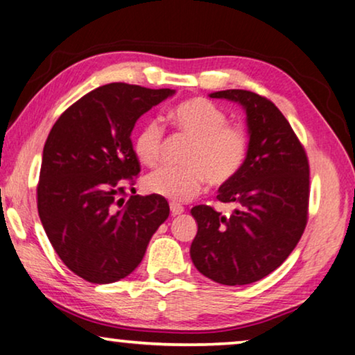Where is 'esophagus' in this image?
I'll return each mask as SVG.
<instances>
[{"label": "esophagus", "instance_id": "esophagus-1", "mask_svg": "<svg viewBox=\"0 0 355 355\" xmlns=\"http://www.w3.org/2000/svg\"><path fill=\"white\" fill-rule=\"evenodd\" d=\"M171 212H172V216H182V214L184 212V207L178 202H171Z\"/></svg>", "mask_w": 355, "mask_h": 355}]
</instances>
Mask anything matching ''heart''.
Masks as SVG:
<instances>
[{
	"mask_svg": "<svg viewBox=\"0 0 355 355\" xmlns=\"http://www.w3.org/2000/svg\"><path fill=\"white\" fill-rule=\"evenodd\" d=\"M173 127L191 139L184 167H162L144 178V188L175 202L196 198L209 182L222 187L239 175L249 154V133L241 123L228 122L227 112L196 96L184 99L168 112ZM166 144V128L159 119H148L133 138V153L144 166H157Z\"/></svg>",
	"mask_w": 355,
	"mask_h": 355,
	"instance_id": "1",
	"label": "heart"
}]
</instances>
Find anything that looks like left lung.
Segmentation results:
<instances>
[{"instance_id": "8db88e82", "label": "left lung", "mask_w": 355, "mask_h": 355, "mask_svg": "<svg viewBox=\"0 0 355 355\" xmlns=\"http://www.w3.org/2000/svg\"><path fill=\"white\" fill-rule=\"evenodd\" d=\"M211 98L246 109L249 154L239 175L218 188V201L236 206L232 216L206 204L191 209L198 233L189 254L204 277L238 286L272 273L301 239L309 217V159L270 99L248 89H225Z\"/></svg>"}]
</instances>
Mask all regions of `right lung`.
<instances>
[{
    "label": "right lung",
    "mask_w": 355,
    "mask_h": 355,
    "mask_svg": "<svg viewBox=\"0 0 355 355\" xmlns=\"http://www.w3.org/2000/svg\"><path fill=\"white\" fill-rule=\"evenodd\" d=\"M173 89L109 83L61 114L43 148L38 216L54 251L80 278L106 284L130 275L168 217L157 194L127 198L141 171L135 122Z\"/></svg>",
    "instance_id": "obj_1"
}]
</instances>
